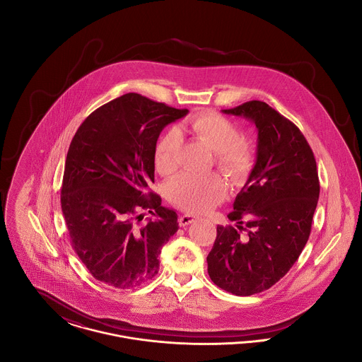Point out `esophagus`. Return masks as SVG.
Returning <instances> with one entry per match:
<instances>
[{
    "label": "esophagus",
    "instance_id": "obj_1",
    "mask_svg": "<svg viewBox=\"0 0 362 362\" xmlns=\"http://www.w3.org/2000/svg\"><path fill=\"white\" fill-rule=\"evenodd\" d=\"M198 220L197 216H192V214H183L179 217V225L180 226H186V225L192 224Z\"/></svg>",
    "mask_w": 362,
    "mask_h": 362
}]
</instances>
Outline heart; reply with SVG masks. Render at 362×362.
I'll use <instances>...</instances> for the list:
<instances>
[{
  "instance_id": "obj_1",
  "label": "heart",
  "mask_w": 362,
  "mask_h": 362,
  "mask_svg": "<svg viewBox=\"0 0 362 362\" xmlns=\"http://www.w3.org/2000/svg\"><path fill=\"white\" fill-rule=\"evenodd\" d=\"M185 133L202 141L214 152V163L233 185L247 180L257 163V152L251 141L240 137L239 129L223 115L202 112L183 127ZM180 137L170 132L157 144L155 165L157 173L168 176L177 168ZM226 192L224 179L218 173H182L168 183L167 194L173 205L204 213L223 201Z\"/></svg>"
}]
</instances>
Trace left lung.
<instances>
[{"label": "left lung", "mask_w": 362, "mask_h": 362, "mask_svg": "<svg viewBox=\"0 0 362 362\" xmlns=\"http://www.w3.org/2000/svg\"><path fill=\"white\" fill-rule=\"evenodd\" d=\"M258 130L257 163L228 214L217 225L207 273L226 292L251 296L285 276L305 247L319 199L316 160L300 129L264 102L223 110Z\"/></svg>", "instance_id": "8db88e82"}]
</instances>
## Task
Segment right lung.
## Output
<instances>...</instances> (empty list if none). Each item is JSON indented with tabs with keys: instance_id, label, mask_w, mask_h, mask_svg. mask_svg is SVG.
<instances>
[{
	"instance_id": "right-lung-1",
	"label": "right lung",
	"mask_w": 362,
	"mask_h": 362,
	"mask_svg": "<svg viewBox=\"0 0 362 362\" xmlns=\"http://www.w3.org/2000/svg\"><path fill=\"white\" fill-rule=\"evenodd\" d=\"M187 112L126 93L95 110L71 139L61 207L71 245L98 281L130 289L158 273L161 247L179 224L176 211L149 192L156 144ZM141 209L153 214L146 225H137Z\"/></svg>"
}]
</instances>
